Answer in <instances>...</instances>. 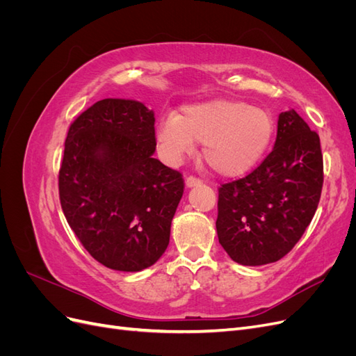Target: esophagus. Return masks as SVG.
<instances>
[{
  "label": "esophagus",
  "instance_id": "34e87169",
  "mask_svg": "<svg viewBox=\"0 0 356 356\" xmlns=\"http://www.w3.org/2000/svg\"><path fill=\"white\" fill-rule=\"evenodd\" d=\"M202 182H203V181H202L200 178L193 177V175H190V177L186 178V186H187V187H196V186H200Z\"/></svg>",
  "mask_w": 356,
  "mask_h": 356
}]
</instances>
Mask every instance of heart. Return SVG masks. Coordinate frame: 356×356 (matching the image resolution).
<instances>
[{
  "label": "heart",
  "mask_w": 356,
  "mask_h": 356,
  "mask_svg": "<svg viewBox=\"0 0 356 356\" xmlns=\"http://www.w3.org/2000/svg\"><path fill=\"white\" fill-rule=\"evenodd\" d=\"M275 123L266 110L243 101L212 99L187 105L181 115L168 114L156 127L159 149L168 161H179L203 143V159L224 177L241 175L263 157Z\"/></svg>",
  "instance_id": "obj_1"
}]
</instances>
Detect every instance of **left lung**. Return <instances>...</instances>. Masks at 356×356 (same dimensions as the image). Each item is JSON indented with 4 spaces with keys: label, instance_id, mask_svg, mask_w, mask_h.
I'll use <instances>...</instances> for the list:
<instances>
[{
    "label": "left lung",
    "instance_id": "obj_1",
    "mask_svg": "<svg viewBox=\"0 0 356 356\" xmlns=\"http://www.w3.org/2000/svg\"><path fill=\"white\" fill-rule=\"evenodd\" d=\"M322 184L319 135L294 110L281 113L272 153L251 174L218 188L221 246L243 266L281 260L314 218Z\"/></svg>",
    "mask_w": 356,
    "mask_h": 356
}]
</instances>
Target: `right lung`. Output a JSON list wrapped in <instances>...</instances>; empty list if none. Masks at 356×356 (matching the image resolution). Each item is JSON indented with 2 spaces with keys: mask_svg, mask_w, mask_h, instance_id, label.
<instances>
[{
  "mask_svg": "<svg viewBox=\"0 0 356 356\" xmlns=\"http://www.w3.org/2000/svg\"><path fill=\"white\" fill-rule=\"evenodd\" d=\"M154 122L144 104L108 98L75 118L65 139L62 211L86 251L113 270L159 260L184 193L179 172L153 157Z\"/></svg>",
  "mask_w": 356,
  "mask_h": 356,
  "instance_id": "obj_1",
  "label": "right lung"
}]
</instances>
